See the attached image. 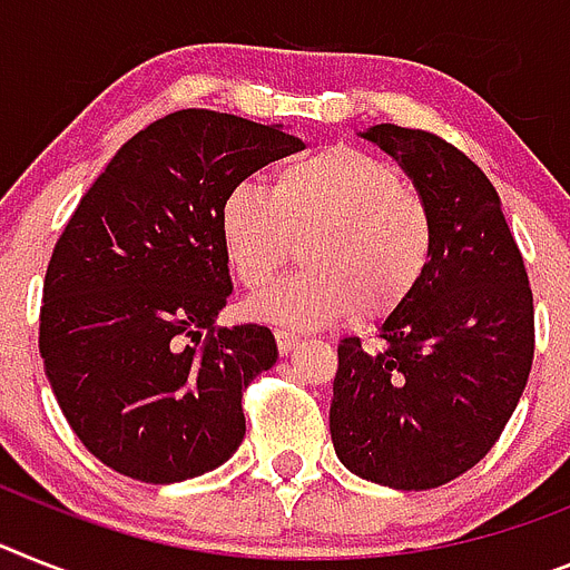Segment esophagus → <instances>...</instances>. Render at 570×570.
Instances as JSON below:
<instances>
[{
	"instance_id": "esophagus-1",
	"label": "esophagus",
	"mask_w": 570,
	"mask_h": 570,
	"mask_svg": "<svg viewBox=\"0 0 570 570\" xmlns=\"http://www.w3.org/2000/svg\"><path fill=\"white\" fill-rule=\"evenodd\" d=\"M275 342H277V351L289 353V351H295L298 336H295V333H289V330H275Z\"/></svg>"
}]
</instances>
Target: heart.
Instances as JSON below:
<instances>
[{
	"label": "heart",
	"mask_w": 570,
	"mask_h": 570,
	"mask_svg": "<svg viewBox=\"0 0 570 570\" xmlns=\"http://www.w3.org/2000/svg\"><path fill=\"white\" fill-rule=\"evenodd\" d=\"M219 234L234 275L261 289L301 243L298 275L248 304L257 322L318 330L394 313L432 261V214L394 167L356 147H324L277 167L272 188L228 190Z\"/></svg>",
	"instance_id": "obj_1"
}]
</instances>
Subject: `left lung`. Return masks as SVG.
Returning <instances> with one entry per match:
<instances>
[{
    "label": "left lung",
    "instance_id": "1",
    "mask_svg": "<svg viewBox=\"0 0 570 570\" xmlns=\"http://www.w3.org/2000/svg\"><path fill=\"white\" fill-rule=\"evenodd\" d=\"M400 161L432 214V261L382 322L342 338L330 403L338 461L394 490L449 484L495 446L533 365V293L484 170L425 130L358 132Z\"/></svg>",
    "mask_w": 570,
    "mask_h": 570
}]
</instances>
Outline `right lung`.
Returning <instances> with one entry per match:
<instances>
[{
    "label": "right lung",
    "mask_w": 570,
    "mask_h": 570,
    "mask_svg": "<svg viewBox=\"0 0 570 570\" xmlns=\"http://www.w3.org/2000/svg\"><path fill=\"white\" fill-rule=\"evenodd\" d=\"M281 124L179 109L115 153L51 252L40 356L89 452L145 484L217 470L246 434L243 391L269 327H217L232 295L219 212L246 176L301 150Z\"/></svg>",
    "instance_id": "right-lung-1"
}]
</instances>
